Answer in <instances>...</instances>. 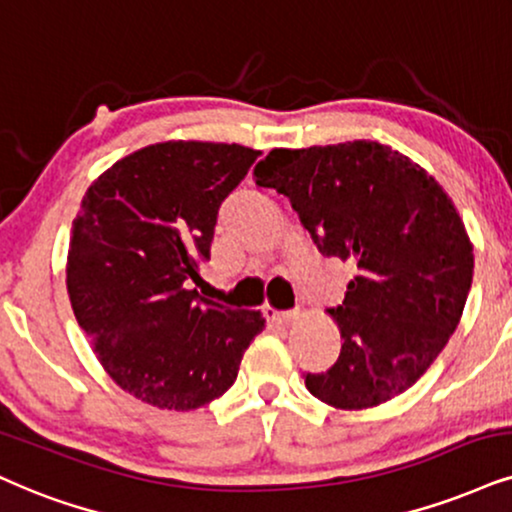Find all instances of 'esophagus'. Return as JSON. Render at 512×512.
<instances>
[{"instance_id": "esophagus-1", "label": "esophagus", "mask_w": 512, "mask_h": 512, "mask_svg": "<svg viewBox=\"0 0 512 512\" xmlns=\"http://www.w3.org/2000/svg\"><path fill=\"white\" fill-rule=\"evenodd\" d=\"M263 313H266V318L275 325H287L296 318L294 311H275V308H270V306H266V311H263Z\"/></svg>"}]
</instances>
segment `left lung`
<instances>
[{
	"label": "left lung",
	"instance_id": "left-lung-1",
	"mask_svg": "<svg viewBox=\"0 0 512 512\" xmlns=\"http://www.w3.org/2000/svg\"><path fill=\"white\" fill-rule=\"evenodd\" d=\"M256 185L285 194L323 256L356 266L342 306L337 363L306 372L315 399L380 406L413 387L444 349L472 285V244L437 180L387 144L356 140L273 149Z\"/></svg>",
	"mask_w": 512,
	"mask_h": 512
}]
</instances>
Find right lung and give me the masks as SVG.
<instances>
[{
	"instance_id": "add662e5",
	"label": "right lung",
	"mask_w": 512,
	"mask_h": 512,
	"mask_svg": "<svg viewBox=\"0 0 512 512\" xmlns=\"http://www.w3.org/2000/svg\"><path fill=\"white\" fill-rule=\"evenodd\" d=\"M261 151L161 142L92 182L73 220L66 287L75 320L118 387L166 410L223 396L266 320L201 299L220 204Z\"/></svg>"
}]
</instances>
